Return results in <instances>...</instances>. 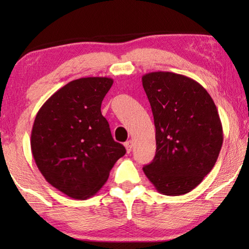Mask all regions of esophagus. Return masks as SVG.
<instances>
[{"instance_id":"1","label":"esophagus","mask_w":249,"mask_h":249,"mask_svg":"<svg viewBox=\"0 0 249 249\" xmlns=\"http://www.w3.org/2000/svg\"><path fill=\"white\" fill-rule=\"evenodd\" d=\"M124 145H125L126 151H127V153L129 154L130 151H132V148H133V142L132 141H128V142H126Z\"/></svg>"}]
</instances>
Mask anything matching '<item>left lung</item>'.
<instances>
[{
    "mask_svg": "<svg viewBox=\"0 0 249 249\" xmlns=\"http://www.w3.org/2000/svg\"><path fill=\"white\" fill-rule=\"evenodd\" d=\"M153 111L156 155L144 170L156 190L182 196L213 169L223 144V128L214 101L196 80L174 72L142 75Z\"/></svg>",
    "mask_w": 249,
    "mask_h": 249,
    "instance_id": "8db88e82",
    "label": "left lung"
}]
</instances>
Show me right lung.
<instances>
[{
	"instance_id": "obj_1",
	"label": "right lung",
	"mask_w": 249,
	"mask_h": 249,
	"mask_svg": "<svg viewBox=\"0 0 249 249\" xmlns=\"http://www.w3.org/2000/svg\"><path fill=\"white\" fill-rule=\"evenodd\" d=\"M112 84L105 77L73 80L46 101L34 121V160L46 181L72 199L94 196L126 153L101 113Z\"/></svg>"
}]
</instances>
